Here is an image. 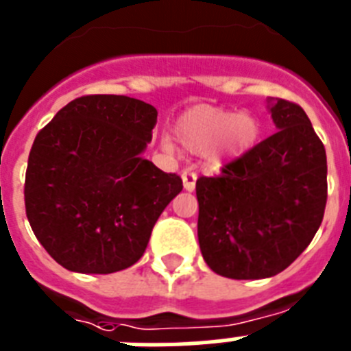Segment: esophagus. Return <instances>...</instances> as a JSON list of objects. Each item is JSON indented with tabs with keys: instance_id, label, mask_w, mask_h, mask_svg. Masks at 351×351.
<instances>
[{
	"instance_id": "obj_1",
	"label": "esophagus",
	"mask_w": 351,
	"mask_h": 351,
	"mask_svg": "<svg viewBox=\"0 0 351 351\" xmlns=\"http://www.w3.org/2000/svg\"><path fill=\"white\" fill-rule=\"evenodd\" d=\"M182 178V186H184L186 191H193L195 186H197V176L191 172H184L181 176Z\"/></svg>"
}]
</instances>
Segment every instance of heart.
Instances as JSON below:
<instances>
[{
	"label": "heart",
	"mask_w": 351,
	"mask_h": 351,
	"mask_svg": "<svg viewBox=\"0 0 351 351\" xmlns=\"http://www.w3.org/2000/svg\"><path fill=\"white\" fill-rule=\"evenodd\" d=\"M260 135L262 125L253 112H234L232 108L209 104L186 108L172 125V137L179 147L188 154H202L204 167L210 172L250 153ZM175 145L170 137H161L160 147L169 156L179 153Z\"/></svg>",
	"instance_id": "obj_1"
}]
</instances>
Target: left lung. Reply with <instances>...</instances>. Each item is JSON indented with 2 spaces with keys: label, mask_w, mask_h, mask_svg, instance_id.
Returning a JSON list of instances; mask_svg holds the SVG:
<instances>
[{
  "label": "left lung",
  "mask_w": 351,
  "mask_h": 351,
  "mask_svg": "<svg viewBox=\"0 0 351 351\" xmlns=\"http://www.w3.org/2000/svg\"><path fill=\"white\" fill-rule=\"evenodd\" d=\"M278 132L197 181L198 244L206 263L230 280L280 274L302 253L324 219L325 147L299 105L269 98Z\"/></svg>",
  "instance_id": "obj_1"
}]
</instances>
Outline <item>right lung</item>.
I'll return each instance as SVG.
<instances>
[{
  "label": "right lung",
  "mask_w": 351,
  "mask_h": 351,
  "mask_svg": "<svg viewBox=\"0 0 351 351\" xmlns=\"http://www.w3.org/2000/svg\"><path fill=\"white\" fill-rule=\"evenodd\" d=\"M158 110L121 95L80 96L36 135L24 200L45 251L80 274L123 271L144 255L182 181L145 160Z\"/></svg>",
  "instance_id": "add662e5"
}]
</instances>
